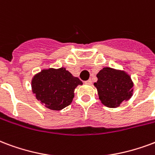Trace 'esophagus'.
<instances>
[{"mask_svg":"<svg viewBox=\"0 0 155 155\" xmlns=\"http://www.w3.org/2000/svg\"><path fill=\"white\" fill-rule=\"evenodd\" d=\"M84 84H92V81H91V80H88V81H86L84 82Z\"/></svg>","mask_w":155,"mask_h":155,"instance_id":"34e87169","label":"esophagus"}]
</instances>
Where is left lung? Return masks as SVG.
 I'll use <instances>...</instances> for the list:
<instances>
[{"label": "left lung", "instance_id": "8db88e82", "mask_svg": "<svg viewBox=\"0 0 155 155\" xmlns=\"http://www.w3.org/2000/svg\"><path fill=\"white\" fill-rule=\"evenodd\" d=\"M97 78L98 81L94 84L98 90V98L106 107H117L132 96L133 82L123 71L104 67L97 74Z\"/></svg>", "mask_w": 155, "mask_h": 155}]
</instances>
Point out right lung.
Returning <instances> with one entry per match:
<instances>
[{"label":"right lung","mask_w":155,"mask_h":155,"mask_svg":"<svg viewBox=\"0 0 155 155\" xmlns=\"http://www.w3.org/2000/svg\"><path fill=\"white\" fill-rule=\"evenodd\" d=\"M82 81L73 76L66 68L42 70L32 80L35 97L51 110L59 111L71 104L74 89Z\"/></svg>","instance_id":"obj_1"}]
</instances>
